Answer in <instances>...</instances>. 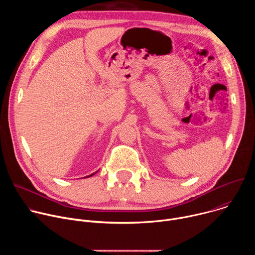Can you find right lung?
I'll list each match as a JSON object with an SVG mask.
<instances>
[{"label":"right lung","mask_w":255,"mask_h":255,"mask_svg":"<svg viewBox=\"0 0 255 255\" xmlns=\"http://www.w3.org/2000/svg\"><path fill=\"white\" fill-rule=\"evenodd\" d=\"M95 173H93V174H91V175H89V176H87V177H90V176H92V175H94Z\"/></svg>","instance_id":"add662e5"}]
</instances>
